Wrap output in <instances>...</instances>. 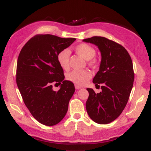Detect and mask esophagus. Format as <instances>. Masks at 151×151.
Masks as SVG:
<instances>
[{
    "label": "esophagus",
    "mask_w": 151,
    "mask_h": 151,
    "mask_svg": "<svg viewBox=\"0 0 151 151\" xmlns=\"http://www.w3.org/2000/svg\"><path fill=\"white\" fill-rule=\"evenodd\" d=\"M75 89H81V88H82L81 87V86H78V85H75Z\"/></svg>",
    "instance_id": "34e87169"
}]
</instances>
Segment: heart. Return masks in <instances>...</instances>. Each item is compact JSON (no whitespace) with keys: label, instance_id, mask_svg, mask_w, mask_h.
<instances>
[{"label":"heart","instance_id":"1","mask_svg":"<svg viewBox=\"0 0 151 151\" xmlns=\"http://www.w3.org/2000/svg\"><path fill=\"white\" fill-rule=\"evenodd\" d=\"M75 52L82 56L83 58L88 61V64L93 67H97L99 64V60L95 58L96 50L92 46L87 43L78 44L75 47ZM57 60L59 65L62 69L67 70L69 67V52L64 49L58 53ZM91 77V73L87 69L75 70L69 73L67 76V78L69 81L73 82L75 85L83 86L86 84Z\"/></svg>","mask_w":151,"mask_h":151}]
</instances>
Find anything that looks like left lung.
<instances>
[{
  "mask_svg": "<svg viewBox=\"0 0 151 151\" xmlns=\"http://www.w3.org/2000/svg\"><path fill=\"white\" fill-rule=\"evenodd\" d=\"M83 41L97 45L102 56L99 70L93 80L95 86L101 85L102 91L95 93L87 88L86 110L95 123L108 124L119 116L129 101L134 80L132 61L124 47L104 37Z\"/></svg>",
  "mask_w": 151,
  "mask_h": 151,
  "instance_id": "left-lung-1",
  "label": "left lung"
}]
</instances>
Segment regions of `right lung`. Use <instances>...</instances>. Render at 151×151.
I'll use <instances>...</instances> for the list:
<instances>
[{
  "label": "right lung",
  "mask_w": 151,
  "mask_h": 151,
  "mask_svg": "<svg viewBox=\"0 0 151 151\" xmlns=\"http://www.w3.org/2000/svg\"><path fill=\"white\" fill-rule=\"evenodd\" d=\"M75 38L37 34L27 41L18 57L16 82L22 100L32 116L46 126L63 119L75 93L74 84L64 81L63 70L57 60L58 53ZM61 84L58 92L52 84Z\"/></svg>",
  "instance_id": "right-lung-1"
}]
</instances>
